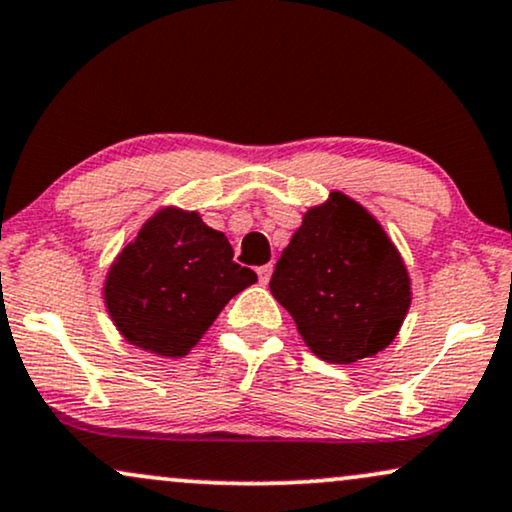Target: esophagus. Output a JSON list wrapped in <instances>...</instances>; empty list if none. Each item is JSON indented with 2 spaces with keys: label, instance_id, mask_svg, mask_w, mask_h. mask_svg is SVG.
Masks as SVG:
<instances>
[{
  "label": "esophagus",
  "instance_id": "esophagus-1",
  "mask_svg": "<svg viewBox=\"0 0 512 512\" xmlns=\"http://www.w3.org/2000/svg\"><path fill=\"white\" fill-rule=\"evenodd\" d=\"M271 271H274V267H271V264H264V267H257V276H260V283H269Z\"/></svg>",
  "mask_w": 512,
  "mask_h": 512
}]
</instances>
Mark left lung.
I'll list each match as a JSON object with an SVG mask.
<instances>
[{"mask_svg":"<svg viewBox=\"0 0 512 512\" xmlns=\"http://www.w3.org/2000/svg\"><path fill=\"white\" fill-rule=\"evenodd\" d=\"M269 288L307 347L328 364L385 349L411 304V281L394 243L340 191L304 215Z\"/></svg>","mask_w":512,"mask_h":512,"instance_id":"1","label":"left lung"}]
</instances>
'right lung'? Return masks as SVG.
<instances>
[{"label": "right lung", "instance_id": "1", "mask_svg": "<svg viewBox=\"0 0 512 512\" xmlns=\"http://www.w3.org/2000/svg\"><path fill=\"white\" fill-rule=\"evenodd\" d=\"M255 281V271L234 262L222 231L198 212L165 208L120 252L103 295L125 340L158 357H184Z\"/></svg>", "mask_w": 512, "mask_h": 512}]
</instances>
